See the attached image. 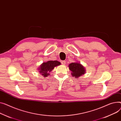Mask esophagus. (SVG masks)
I'll return each mask as SVG.
<instances>
[{"label":"esophagus","instance_id":"obj_1","mask_svg":"<svg viewBox=\"0 0 121 121\" xmlns=\"http://www.w3.org/2000/svg\"><path fill=\"white\" fill-rule=\"evenodd\" d=\"M61 63H62V64H63V65H65L66 61H62Z\"/></svg>","mask_w":121,"mask_h":121}]
</instances>
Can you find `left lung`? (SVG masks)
Masks as SVG:
<instances>
[{"instance_id": "obj_1", "label": "left lung", "mask_w": 121, "mask_h": 121, "mask_svg": "<svg viewBox=\"0 0 121 121\" xmlns=\"http://www.w3.org/2000/svg\"><path fill=\"white\" fill-rule=\"evenodd\" d=\"M69 69L72 71L71 74L75 78L80 77L85 74V69L84 67L78 63H72L69 65Z\"/></svg>"}]
</instances>
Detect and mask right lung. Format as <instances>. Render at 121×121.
Listing matches in <instances>:
<instances>
[{
  "instance_id": "1",
  "label": "right lung",
  "mask_w": 121,
  "mask_h": 121,
  "mask_svg": "<svg viewBox=\"0 0 121 121\" xmlns=\"http://www.w3.org/2000/svg\"><path fill=\"white\" fill-rule=\"evenodd\" d=\"M60 62L57 61H49L47 62H44L40 66V73H41L44 77H47L49 75V72L51 71L55 67L60 65Z\"/></svg>"
}]
</instances>
